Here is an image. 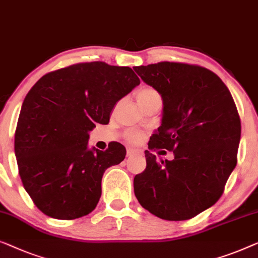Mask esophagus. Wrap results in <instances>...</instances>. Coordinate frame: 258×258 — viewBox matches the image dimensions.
<instances>
[{"label": "esophagus", "instance_id": "34e87169", "mask_svg": "<svg viewBox=\"0 0 258 258\" xmlns=\"http://www.w3.org/2000/svg\"><path fill=\"white\" fill-rule=\"evenodd\" d=\"M140 150H137V149H128V150H126V156L128 157H130V156H134V155H137V154H140Z\"/></svg>", "mask_w": 258, "mask_h": 258}]
</instances>
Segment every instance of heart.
Returning <instances> with one entry per match:
<instances>
[{"instance_id":"heart-1","label":"heart","mask_w":258,"mask_h":258,"mask_svg":"<svg viewBox=\"0 0 258 258\" xmlns=\"http://www.w3.org/2000/svg\"><path fill=\"white\" fill-rule=\"evenodd\" d=\"M156 98H160V95L159 93L152 87H143L137 93V100L140 104H143ZM125 138L126 141L130 142V143H138V142H141L142 140V135L137 132H128L125 134Z\"/></svg>"}]
</instances>
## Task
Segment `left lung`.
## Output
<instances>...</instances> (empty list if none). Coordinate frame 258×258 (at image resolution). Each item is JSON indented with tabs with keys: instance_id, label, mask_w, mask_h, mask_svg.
Here are the masks:
<instances>
[{
	"instance_id": "left-lung-1",
	"label": "left lung",
	"mask_w": 258,
	"mask_h": 258,
	"mask_svg": "<svg viewBox=\"0 0 258 258\" xmlns=\"http://www.w3.org/2000/svg\"><path fill=\"white\" fill-rule=\"evenodd\" d=\"M134 70L164 104L134 192L142 207L160 219H192L220 199L236 166L241 121L233 96L201 66L162 61ZM159 148L172 151L175 159L158 162L151 151Z\"/></svg>"
}]
</instances>
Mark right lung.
<instances>
[{
    "instance_id": "right-lung-1",
    "label": "right lung",
    "mask_w": 258,
    "mask_h": 258,
    "mask_svg": "<svg viewBox=\"0 0 258 258\" xmlns=\"http://www.w3.org/2000/svg\"><path fill=\"white\" fill-rule=\"evenodd\" d=\"M140 79L126 66L80 62L43 76L25 96L15 133V155L25 191L51 218L91 213L101 197L102 175L120 164L125 148H88L96 123L108 124L118 100Z\"/></svg>"
}]
</instances>
